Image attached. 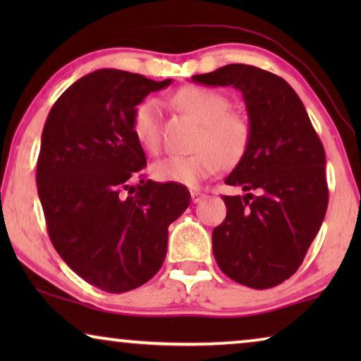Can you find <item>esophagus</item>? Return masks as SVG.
Instances as JSON below:
<instances>
[{"label":"esophagus","mask_w":361,"mask_h":361,"mask_svg":"<svg viewBox=\"0 0 361 361\" xmlns=\"http://www.w3.org/2000/svg\"><path fill=\"white\" fill-rule=\"evenodd\" d=\"M190 197H192V202H194V204H199V202L204 199V194H202L200 190H192L190 192Z\"/></svg>","instance_id":"1"}]
</instances>
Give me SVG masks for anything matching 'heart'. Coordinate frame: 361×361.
Listing matches in <instances>:
<instances>
[{"mask_svg":"<svg viewBox=\"0 0 361 361\" xmlns=\"http://www.w3.org/2000/svg\"><path fill=\"white\" fill-rule=\"evenodd\" d=\"M176 103L202 125L199 146L192 154H171L152 164V176L161 182L197 187L215 174L220 166L231 167L243 159L251 140L248 118L230 111L231 102L204 87H185L177 92ZM131 130L142 149L156 152L161 146V102L146 98L135 108Z\"/></svg>","mask_w":361,"mask_h":361,"instance_id":"b5f03b06","label":"heart"}]
</instances>
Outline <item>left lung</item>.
<instances>
[{
  "instance_id": "obj_1",
  "label": "left lung",
  "mask_w": 361,
  "mask_h": 361,
  "mask_svg": "<svg viewBox=\"0 0 361 361\" xmlns=\"http://www.w3.org/2000/svg\"><path fill=\"white\" fill-rule=\"evenodd\" d=\"M192 82L240 90L251 126L248 149L225 179L246 194L224 195L226 216L212 233L216 264L248 288H274L302 264L327 212L322 142L298 93L274 73L230 63Z\"/></svg>"
}]
</instances>
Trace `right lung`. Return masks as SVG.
<instances>
[{
	"label": "right lung",
	"instance_id": "add662e5",
	"mask_svg": "<svg viewBox=\"0 0 361 361\" xmlns=\"http://www.w3.org/2000/svg\"><path fill=\"white\" fill-rule=\"evenodd\" d=\"M171 83L100 68L72 83L44 125L36 184L49 236L68 268L106 293L140 288L161 269L167 228L190 204L179 184H131L146 166L133 111Z\"/></svg>",
	"mask_w": 361,
	"mask_h": 361
}]
</instances>
